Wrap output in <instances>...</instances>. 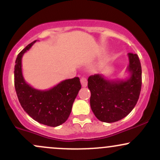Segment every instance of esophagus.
Instances as JSON below:
<instances>
[{"label":"esophagus","mask_w":160,"mask_h":160,"mask_svg":"<svg viewBox=\"0 0 160 160\" xmlns=\"http://www.w3.org/2000/svg\"><path fill=\"white\" fill-rule=\"evenodd\" d=\"M80 82H81L82 87H86V86H87V80H86V78H81V79H80Z\"/></svg>","instance_id":"obj_1"}]
</instances>
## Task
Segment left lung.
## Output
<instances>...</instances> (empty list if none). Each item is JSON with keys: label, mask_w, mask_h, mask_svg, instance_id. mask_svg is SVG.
Segmentation results:
<instances>
[{"label": "left lung", "mask_w": 160, "mask_h": 160, "mask_svg": "<svg viewBox=\"0 0 160 160\" xmlns=\"http://www.w3.org/2000/svg\"><path fill=\"white\" fill-rule=\"evenodd\" d=\"M128 56L130 77L127 80H109L99 74L88 78L91 109L102 122L122 120L132 111L138 100L142 81L141 62L137 54L129 52Z\"/></svg>", "instance_id": "left-lung-1"}]
</instances>
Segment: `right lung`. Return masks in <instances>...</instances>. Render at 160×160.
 Wrapping results in <instances>:
<instances>
[{
  "label": "right lung",
  "mask_w": 160,
  "mask_h": 160,
  "mask_svg": "<svg viewBox=\"0 0 160 160\" xmlns=\"http://www.w3.org/2000/svg\"><path fill=\"white\" fill-rule=\"evenodd\" d=\"M37 40L19 53L14 68V83L19 103L26 113L40 123L56 127L65 122L73 103L81 89L79 78L65 80L48 90L34 89L25 82L22 71V58Z\"/></svg>",
  "instance_id": "obj_1"
}]
</instances>
